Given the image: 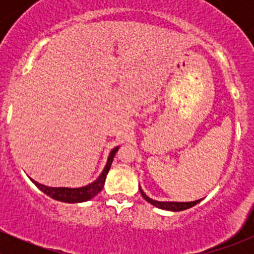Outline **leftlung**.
I'll return each instance as SVG.
<instances>
[{"mask_svg":"<svg viewBox=\"0 0 254 254\" xmlns=\"http://www.w3.org/2000/svg\"><path fill=\"white\" fill-rule=\"evenodd\" d=\"M139 189L142 198L145 199L146 201H148V203L152 204L153 206L158 207V209L170 210V211H183V210L189 209V207L196 205L199 201H201V199H199V200H194V201H186V203H184V201H158V200H153V199H151L150 196L146 195V194L143 193L141 187H139Z\"/></svg>","mask_w":254,"mask_h":254,"instance_id":"left-lung-1","label":"left lung"}]
</instances>
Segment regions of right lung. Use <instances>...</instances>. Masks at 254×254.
Masks as SVG:
<instances>
[{"label": "right lung", "instance_id": "obj_1", "mask_svg": "<svg viewBox=\"0 0 254 254\" xmlns=\"http://www.w3.org/2000/svg\"><path fill=\"white\" fill-rule=\"evenodd\" d=\"M119 150V146L114 147L111 151L108 156V161H107V165L104 167V170L102 171L101 176L96 179L94 182L89 183L88 186L79 187V188H67V187H48L44 184L38 183L37 181L30 178V181L50 198L55 199V200L64 201V203H83V201L89 200V199L94 198L99 191L103 189L104 182H106L107 175H108L109 170H111V166L113 162V158H114L115 153Z\"/></svg>", "mask_w": 254, "mask_h": 254}]
</instances>
